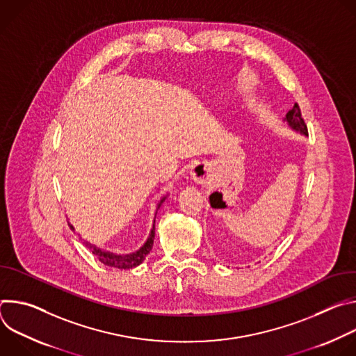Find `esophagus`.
I'll return each instance as SVG.
<instances>
[{"label": "esophagus", "instance_id": "34e87169", "mask_svg": "<svg viewBox=\"0 0 356 356\" xmlns=\"http://www.w3.org/2000/svg\"><path fill=\"white\" fill-rule=\"evenodd\" d=\"M191 177L195 183L198 184H209L211 177H213V169L211 165L207 162H198L194 165L193 170H191Z\"/></svg>", "mask_w": 356, "mask_h": 356}]
</instances>
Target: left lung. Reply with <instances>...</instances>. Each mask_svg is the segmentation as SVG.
<instances>
[{"instance_id":"left-lung-1","label":"left lung","mask_w":356,"mask_h":356,"mask_svg":"<svg viewBox=\"0 0 356 356\" xmlns=\"http://www.w3.org/2000/svg\"><path fill=\"white\" fill-rule=\"evenodd\" d=\"M283 121L296 132H300L301 135L304 136H309V132H307V127L306 124H304V120L301 117V111H300V107L298 104L296 103L293 106V108L286 114V117L283 118Z\"/></svg>"}]
</instances>
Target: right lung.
Here are the masks:
<instances>
[{
  "mask_svg": "<svg viewBox=\"0 0 356 356\" xmlns=\"http://www.w3.org/2000/svg\"><path fill=\"white\" fill-rule=\"evenodd\" d=\"M168 194L163 195L161 198V201L158 202V207H156V213L159 210V207L162 206V202L166 200ZM155 218H156V214H155ZM70 228L74 231V227L72 224H69ZM81 239V236H80ZM154 239H155V220H154V227H152L150 232H149V236L147 239L145 241V243L135 252H131V253H115V252H111V250H107V249H101L98 248L97 245H92L87 241H84L83 243L94 253V255L97 257V259L104 264L106 266H111V268H115V269H132V268H136L139 266L145 258L147 257V253L152 250V246H154Z\"/></svg>",
  "mask_w": 356,
  "mask_h": 356,
  "instance_id": "1",
  "label": "right lung"
}]
</instances>
